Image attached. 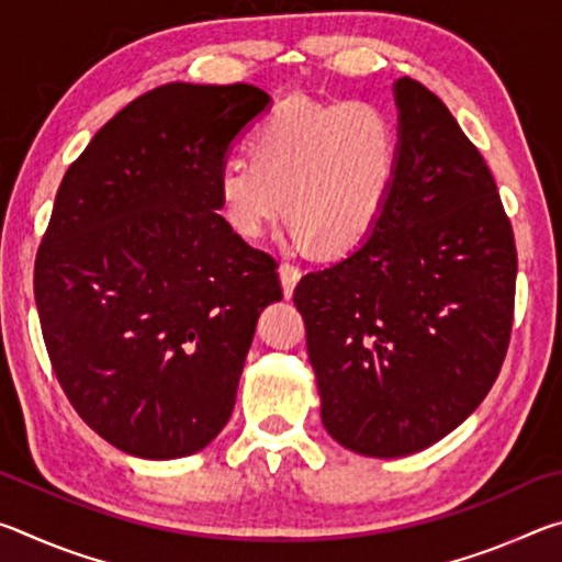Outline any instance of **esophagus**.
<instances>
[{"label": "esophagus", "mask_w": 562, "mask_h": 562, "mask_svg": "<svg viewBox=\"0 0 562 562\" xmlns=\"http://www.w3.org/2000/svg\"><path fill=\"white\" fill-rule=\"evenodd\" d=\"M300 278H302V270L297 268V265H294V262H282L280 265V280H282L284 297H292L294 284L300 282Z\"/></svg>", "instance_id": "1"}]
</instances>
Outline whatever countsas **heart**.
Wrapping results in <instances>:
<instances>
[{
    "mask_svg": "<svg viewBox=\"0 0 562 562\" xmlns=\"http://www.w3.org/2000/svg\"><path fill=\"white\" fill-rule=\"evenodd\" d=\"M396 166V126L379 103L288 99L255 133V156L221 160L215 190L237 235L260 237L290 205L300 243L349 252L384 215Z\"/></svg>",
    "mask_w": 562,
    "mask_h": 562,
    "instance_id": "b5f03b06",
    "label": "heart"
}]
</instances>
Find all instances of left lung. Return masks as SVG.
<instances>
[{"label": "left lung", "instance_id": "8db88e82", "mask_svg": "<svg viewBox=\"0 0 562 562\" xmlns=\"http://www.w3.org/2000/svg\"><path fill=\"white\" fill-rule=\"evenodd\" d=\"M398 166L372 235L294 288L325 429L394 459L465 422L506 359L516 237L496 180L446 103L396 81Z\"/></svg>", "mask_w": 562, "mask_h": 562}]
</instances>
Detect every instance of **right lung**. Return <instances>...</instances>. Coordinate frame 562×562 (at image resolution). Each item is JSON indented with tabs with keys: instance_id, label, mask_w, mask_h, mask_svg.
<instances>
[{
	"instance_id": "1",
	"label": "right lung",
	"mask_w": 562,
	"mask_h": 562,
	"mask_svg": "<svg viewBox=\"0 0 562 562\" xmlns=\"http://www.w3.org/2000/svg\"><path fill=\"white\" fill-rule=\"evenodd\" d=\"M270 97L164 83L74 160L34 262L52 369L101 439L140 459L201 451L233 414L278 262L221 211L215 173Z\"/></svg>"
}]
</instances>
